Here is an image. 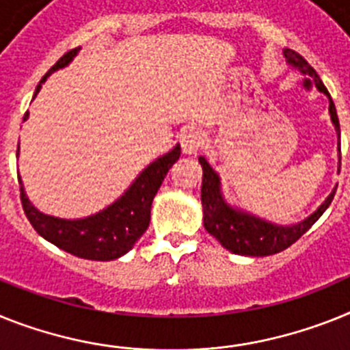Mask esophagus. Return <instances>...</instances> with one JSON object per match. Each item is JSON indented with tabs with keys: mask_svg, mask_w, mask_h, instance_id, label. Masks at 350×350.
I'll list each match as a JSON object with an SVG mask.
<instances>
[{
	"mask_svg": "<svg viewBox=\"0 0 350 350\" xmlns=\"http://www.w3.org/2000/svg\"><path fill=\"white\" fill-rule=\"evenodd\" d=\"M180 142L181 151H183L185 154H196V152L202 148V144H204V135H202V131L198 130V128H187V130L181 133Z\"/></svg>",
	"mask_w": 350,
	"mask_h": 350,
	"instance_id": "obj_1",
	"label": "esophagus"
}]
</instances>
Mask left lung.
I'll return each instance as SVG.
<instances>
[{
    "label": "left lung",
    "instance_id": "obj_1",
    "mask_svg": "<svg viewBox=\"0 0 350 350\" xmlns=\"http://www.w3.org/2000/svg\"><path fill=\"white\" fill-rule=\"evenodd\" d=\"M283 57L286 60V66L297 70L299 75L311 76L313 81H315L317 90L324 94L327 101H329L331 122H333L334 131H336V139H338L340 163V122L329 92H327L322 80H320L319 75L315 72V69L299 53L284 48ZM199 163L202 167V226H204V230L211 237H215L219 240L222 247L228 249L233 254H240V256H270V254H275V252H281L286 247H290L329 208L331 201L334 198V192H336V189L331 190V193L325 198V201L313 213H310L308 217L299 220V222H293V224H278V222L263 219V217L256 215L252 211L243 210V208L237 206V204H231L226 199L224 192H222V180H220L219 172L210 165V161L206 160V157H199Z\"/></svg>",
    "mask_w": 350,
    "mask_h": 350
}]
</instances>
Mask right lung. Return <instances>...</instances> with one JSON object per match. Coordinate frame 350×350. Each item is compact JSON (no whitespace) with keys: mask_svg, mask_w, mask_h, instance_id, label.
<instances>
[{"mask_svg":"<svg viewBox=\"0 0 350 350\" xmlns=\"http://www.w3.org/2000/svg\"><path fill=\"white\" fill-rule=\"evenodd\" d=\"M80 49L81 48H76L66 53L48 70V75L44 76L40 83L37 85L33 98L40 92L44 81L48 80L53 72L69 66L76 55L80 53ZM28 117L30 113L26 111L25 120ZM180 154V144H176L170 151L154 158L148 167H144L139 176L131 181L130 187L120 193L116 201L110 202L103 210L87 217H80V219H62V217L48 215V213L37 210L31 204L19 176L23 208H25L26 217L35 228V231L44 240L60 247L62 251L70 252L72 256L83 258V260H117V258L124 256L126 252H130L148 230L149 220H151L152 199ZM17 157H19V148H17Z\"/></svg>","mask_w":350,"mask_h":350,"instance_id":"add662e5","label":"right lung"}]
</instances>
